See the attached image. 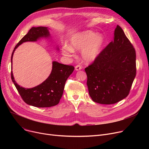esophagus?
Returning <instances> with one entry per match:
<instances>
[{
    "label": "esophagus",
    "instance_id": "1",
    "mask_svg": "<svg viewBox=\"0 0 149 149\" xmlns=\"http://www.w3.org/2000/svg\"><path fill=\"white\" fill-rule=\"evenodd\" d=\"M75 69L76 70H79L82 69V67H81V66L80 65H77V66H75Z\"/></svg>",
    "mask_w": 149,
    "mask_h": 149
}]
</instances>
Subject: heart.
Returning a JSON list of instances; mask_svg holds the SVG:
<instances>
[{"label":"heart","instance_id":"b5f03b06","mask_svg":"<svg viewBox=\"0 0 149 149\" xmlns=\"http://www.w3.org/2000/svg\"><path fill=\"white\" fill-rule=\"evenodd\" d=\"M104 43V37L102 34H96L91 31H86L74 36L70 40V46H65L63 53L70 56L74 50L81 51V57L86 62L94 60L100 54Z\"/></svg>","mask_w":149,"mask_h":149}]
</instances>
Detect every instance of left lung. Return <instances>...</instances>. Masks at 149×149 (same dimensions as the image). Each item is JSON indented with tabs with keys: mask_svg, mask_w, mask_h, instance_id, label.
Wrapping results in <instances>:
<instances>
[{
	"mask_svg": "<svg viewBox=\"0 0 149 149\" xmlns=\"http://www.w3.org/2000/svg\"><path fill=\"white\" fill-rule=\"evenodd\" d=\"M84 70L89 95L94 102L115 104L129 95L136 73V52L119 25L113 40Z\"/></svg>",
	"mask_w": 149,
	"mask_h": 149,
	"instance_id": "left-lung-1",
	"label": "left lung"
}]
</instances>
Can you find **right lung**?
Instances as JSON below:
<instances>
[{"label": "right lung", "instance_id": "right-lung-1", "mask_svg": "<svg viewBox=\"0 0 149 149\" xmlns=\"http://www.w3.org/2000/svg\"><path fill=\"white\" fill-rule=\"evenodd\" d=\"M49 36L47 27L31 28L15 46L11 56V63L14 51L20 45L26 42H35L41 37L46 38ZM74 70L73 66L53 61L52 71L48 79L40 84L30 89L18 85L14 80L12 71L11 77L20 95L26 104L37 107H49L58 104L63 93L65 83Z\"/></svg>", "mask_w": 149, "mask_h": 149}]
</instances>
